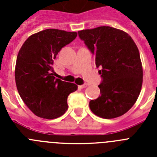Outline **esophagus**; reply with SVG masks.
Instances as JSON below:
<instances>
[{
  "mask_svg": "<svg viewBox=\"0 0 157 157\" xmlns=\"http://www.w3.org/2000/svg\"><path fill=\"white\" fill-rule=\"evenodd\" d=\"M87 87V84H84V85H81V86H78V88L80 89H85Z\"/></svg>",
  "mask_w": 157,
  "mask_h": 157,
  "instance_id": "1",
  "label": "esophagus"
}]
</instances>
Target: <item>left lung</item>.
<instances>
[{"mask_svg": "<svg viewBox=\"0 0 157 157\" xmlns=\"http://www.w3.org/2000/svg\"><path fill=\"white\" fill-rule=\"evenodd\" d=\"M95 56L103 78L98 86L101 96L90 101L94 114L113 119L128 112L138 100L143 82L138 48L127 33L103 26L78 32Z\"/></svg>", "mask_w": 157, "mask_h": 157, "instance_id": "obj_1", "label": "left lung"}]
</instances>
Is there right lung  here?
Instances as JSON below:
<instances>
[{
	"label": "right lung",
	"instance_id": "add662e5",
	"mask_svg": "<svg viewBox=\"0 0 157 157\" xmlns=\"http://www.w3.org/2000/svg\"><path fill=\"white\" fill-rule=\"evenodd\" d=\"M77 37L76 32L46 29L32 34L20 48L15 78L19 96L35 116L53 120L65 113L67 97L77 90L75 83L55 78L53 60L63 46Z\"/></svg>",
	"mask_w": 157,
	"mask_h": 157
}]
</instances>
